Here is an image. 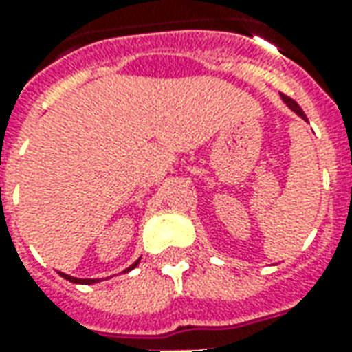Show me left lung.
Instances as JSON below:
<instances>
[{
  "mask_svg": "<svg viewBox=\"0 0 352 352\" xmlns=\"http://www.w3.org/2000/svg\"><path fill=\"white\" fill-rule=\"evenodd\" d=\"M280 98H283V101L287 103L288 107L294 111L296 115L300 116V118H303V120H307V116H305V113H303V111H302V107H300V105H298V103H296V101L292 100V98H288V96H285V94H280Z\"/></svg>",
  "mask_w": 352,
  "mask_h": 352,
  "instance_id": "1",
  "label": "left lung"
}]
</instances>
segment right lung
Here are the masks:
<instances>
[{
    "label": "right lung",
    "mask_w": 352,
    "mask_h": 352,
    "mask_svg": "<svg viewBox=\"0 0 352 352\" xmlns=\"http://www.w3.org/2000/svg\"><path fill=\"white\" fill-rule=\"evenodd\" d=\"M138 264H139V260H138V262H133V264H131L130 267H128V270H124V272H130V270H133V267H135V265H138ZM60 275H62L64 279L72 280V283H80V285H94V283H98V280H100V279H77V277H72V275H65V273H60Z\"/></svg>",
    "instance_id": "add662e5"
}]
</instances>
